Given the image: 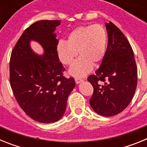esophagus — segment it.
<instances>
[{"instance_id": "esophagus-1", "label": "esophagus", "mask_w": 147, "mask_h": 147, "mask_svg": "<svg viewBox=\"0 0 147 147\" xmlns=\"http://www.w3.org/2000/svg\"><path fill=\"white\" fill-rule=\"evenodd\" d=\"M83 81L82 79H80V78H75V82H76V84H79V83L82 82Z\"/></svg>"}]
</instances>
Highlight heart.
Here are the masks:
<instances>
[{
    "label": "heart",
    "instance_id": "obj_1",
    "mask_svg": "<svg viewBox=\"0 0 147 147\" xmlns=\"http://www.w3.org/2000/svg\"><path fill=\"white\" fill-rule=\"evenodd\" d=\"M107 45V34L101 24L80 26L67 36V41L61 40L57 46L58 57L62 64L70 65L78 54V58L70 68L75 77H83L93 68V62L98 63L105 57Z\"/></svg>",
    "mask_w": 147,
    "mask_h": 147
}]
</instances>
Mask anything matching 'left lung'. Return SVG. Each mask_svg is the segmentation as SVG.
I'll list each match as a JSON object with an SVG mask.
<instances>
[{
	"instance_id": "left-lung-1",
	"label": "left lung",
	"mask_w": 147,
	"mask_h": 147,
	"mask_svg": "<svg viewBox=\"0 0 147 147\" xmlns=\"http://www.w3.org/2000/svg\"><path fill=\"white\" fill-rule=\"evenodd\" d=\"M105 26L108 35L106 54L96 74L88 76V80L93 87L90 105L96 113L109 117L120 113L129 105L138 78L129 41L112 22Z\"/></svg>"
}]
</instances>
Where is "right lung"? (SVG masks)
<instances>
[{"mask_svg":"<svg viewBox=\"0 0 147 147\" xmlns=\"http://www.w3.org/2000/svg\"><path fill=\"white\" fill-rule=\"evenodd\" d=\"M61 20H40L23 32L11 51L9 81L20 107L29 117L41 123L59 121L65 111L67 97L75 80L63 76L65 70L59 62L54 33ZM32 40L44 49L42 55L30 47Z\"/></svg>","mask_w":147,"mask_h":147,"instance_id":"1","label":"right lung"}]
</instances>
